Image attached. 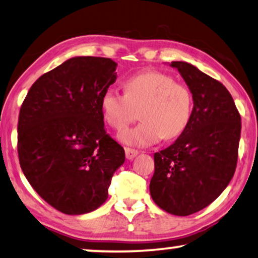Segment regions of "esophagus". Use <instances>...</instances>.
I'll return each mask as SVG.
<instances>
[{
    "label": "esophagus",
    "mask_w": 258,
    "mask_h": 258,
    "mask_svg": "<svg viewBox=\"0 0 258 258\" xmlns=\"http://www.w3.org/2000/svg\"><path fill=\"white\" fill-rule=\"evenodd\" d=\"M125 153H126V158L128 160H133L135 158L138 156V151L137 150H133V149H128V147H126L125 149Z\"/></svg>",
    "instance_id": "1"
}]
</instances>
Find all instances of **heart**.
Masks as SVG:
<instances>
[{
    "instance_id": "b5f03b06",
    "label": "heart",
    "mask_w": 258,
    "mask_h": 258,
    "mask_svg": "<svg viewBox=\"0 0 258 258\" xmlns=\"http://www.w3.org/2000/svg\"><path fill=\"white\" fill-rule=\"evenodd\" d=\"M125 94L108 88L102 93L100 108L104 120L121 132L136 119L140 108L138 126L121 136L127 145L146 147L163 138L173 139L186 128L192 114V94L186 86L176 82L169 74L147 71L123 82Z\"/></svg>"
}]
</instances>
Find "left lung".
I'll return each instance as SVG.
<instances>
[{"label":"left lung","mask_w":258,"mask_h":258,"mask_svg":"<svg viewBox=\"0 0 258 258\" xmlns=\"http://www.w3.org/2000/svg\"><path fill=\"white\" fill-rule=\"evenodd\" d=\"M170 66L187 85L194 108L179 138L154 153L150 194L164 211L188 216L211 204L233 177L241 115L221 82L191 63L173 61Z\"/></svg>","instance_id":"obj_1"}]
</instances>
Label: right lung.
<instances>
[{"label":"right lung","instance_id":"obj_1","mask_svg":"<svg viewBox=\"0 0 258 258\" xmlns=\"http://www.w3.org/2000/svg\"><path fill=\"white\" fill-rule=\"evenodd\" d=\"M106 57L75 56L34 82L20 109L17 151L27 180L66 215L97 210L125 161L106 135L101 95L116 80Z\"/></svg>","mask_w":258,"mask_h":258}]
</instances>
